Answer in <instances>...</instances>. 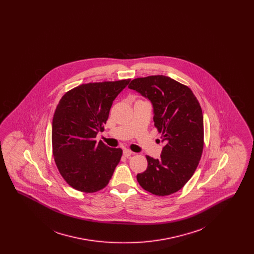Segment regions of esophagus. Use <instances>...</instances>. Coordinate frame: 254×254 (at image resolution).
Returning a JSON list of instances; mask_svg holds the SVG:
<instances>
[{
	"label": "esophagus",
	"instance_id": "34e87169",
	"mask_svg": "<svg viewBox=\"0 0 254 254\" xmlns=\"http://www.w3.org/2000/svg\"><path fill=\"white\" fill-rule=\"evenodd\" d=\"M123 153H124V156H125V157L128 158L130 155H132L133 152L131 150L127 149V148H125L124 151H123Z\"/></svg>",
	"mask_w": 254,
	"mask_h": 254
}]
</instances>
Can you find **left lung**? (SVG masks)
<instances>
[{"mask_svg": "<svg viewBox=\"0 0 254 254\" xmlns=\"http://www.w3.org/2000/svg\"><path fill=\"white\" fill-rule=\"evenodd\" d=\"M128 88L152 104L154 126L165 144L159 159L145 156L147 169L137 174V181L158 196L177 192L191 178L202 156L204 120L200 104L190 87L163 75L134 79Z\"/></svg>", "mask_w": 254, "mask_h": 254, "instance_id": "left-lung-1", "label": "left lung"}]
</instances>
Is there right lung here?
Listing matches in <instances>:
<instances>
[{"label":"right lung","instance_id":"right-lung-1","mask_svg":"<svg viewBox=\"0 0 254 254\" xmlns=\"http://www.w3.org/2000/svg\"><path fill=\"white\" fill-rule=\"evenodd\" d=\"M130 79L83 84L67 91L54 112L52 149L62 177L73 189L96 192L111 179L123 150L96 142L113 101Z\"/></svg>","mask_w":254,"mask_h":254}]
</instances>
